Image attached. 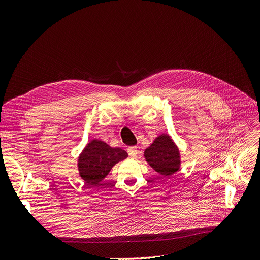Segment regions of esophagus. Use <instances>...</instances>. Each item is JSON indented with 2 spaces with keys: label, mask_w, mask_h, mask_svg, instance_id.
Returning a JSON list of instances; mask_svg holds the SVG:
<instances>
[{
  "label": "esophagus",
  "mask_w": 260,
  "mask_h": 260,
  "mask_svg": "<svg viewBox=\"0 0 260 260\" xmlns=\"http://www.w3.org/2000/svg\"><path fill=\"white\" fill-rule=\"evenodd\" d=\"M127 152L131 157H135L138 154V148L136 146H129L127 148Z\"/></svg>",
  "instance_id": "obj_1"
}]
</instances>
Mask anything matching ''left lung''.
<instances>
[{
	"label": "left lung",
	"instance_id": "left-lung-1",
	"mask_svg": "<svg viewBox=\"0 0 260 260\" xmlns=\"http://www.w3.org/2000/svg\"><path fill=\"white\" fill-rule=\"evenodd\" d=\"M147 162L162 176H171L178 171L180 156L178 148L172 143L168 136H160L154 143L145 149Z\"/></svg>",
	"mask_w": 260,
	"mask_h": 260
}]
</instances>
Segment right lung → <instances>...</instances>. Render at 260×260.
<instances>
[{"label": "right lung", "mask_w": 260, "mask_h": 260, "mask_svg": "<svg viewBox=\"0 0 260 260\" xmlns=\"http://www.w3.org/2000/svg\"><path fill=\"white\" fill-rule=\"evenodd\" d=\"M127 152L119 147H111L99 140H93L79 157V172L85 183L96 185L103 180L114 165L123 160Z\"/></svg>", "instance_id": "1"}]
</instances>
